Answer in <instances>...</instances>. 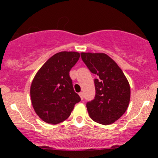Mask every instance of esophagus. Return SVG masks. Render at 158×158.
<instances>
[{"mask_svg": "<svg viewBox=\"0 0 158 158\" xmlns=\"http://www.w3.org/2000/svg\"><path fill=\"white\" fill-rule=\"evenodd\" d=\"M79 96H80V98H81V99H83V98H84V96H83V92H79Z\"/></svg>", "mask_w": 158, "mask_h": 158, "instance_id": "obj_1", "label": "esophagus"}]
</instances>
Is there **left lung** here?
<instances>
[{"mask_svg": "<svg viewBox=\"0 0 158 158\" xmlns=\"http://www.w3.org/2000/svg\"><path fill=\"white\" fill-rule=\"evenodd\" d=\"M95 79V97L86 104L89 116L104 125L118 120L126 111L131 98L129 82L117 63L106 53L81 52Z\"/></svg>", "mask_w": 158, "mask_h": 158, "instance_id": "8db88e82", "label": "left lung"}]
</instances>
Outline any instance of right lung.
Returning a JSON list of instances; mask_svg holds the SVG:
<instances>
[{
  "label": "right lung",
  "mask_w": 158,
  "mask_h": 158,
  "mask_svg": "<svg viewBox=\"0 0 158 158\" xmlns=\"http://www.w3.org/2000/svg\"><path fill=\"white\" fill-rule=\"evenodd\" d=\"M79 57L78 52H57L35 75L30 85V98L35 112L44 122L51 125L61 123L81 100L69 77L70 69Z\"/></svg>",
  "instance_id": "1"
}]
</instances>
